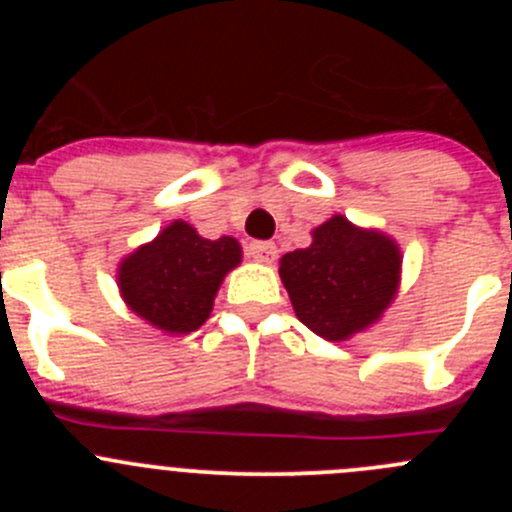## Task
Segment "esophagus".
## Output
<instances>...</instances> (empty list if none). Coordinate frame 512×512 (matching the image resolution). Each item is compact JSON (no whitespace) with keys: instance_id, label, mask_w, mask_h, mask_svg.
<instances>
[{"instance_id":"1","label":"esophagus","mask_w":512,"mask_h":512,"mask_svg":"<svg viewBox=\"0 0 512 512\" xmlns=\"http://www.w3.org/2000/svg\"><path fill=\"white\" fill-rule=\"evenodd\" d=\"M250 257H255L257 262H272L277 257V247L275 242H267V240H252L250 247H247Z\"/></svg>"}]
</instances>
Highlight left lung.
<instances>
[{
    "label": "left lung",
    "instance_id": "obj_1",
    "mask_svg": "<svg viewBox=\"0 0 512 512\" xmlns=\"http://www.w3.org/2000/svg\"><path fill=\"white\" fill-rule=\"evenodd\" d=\"M312 245L280 260L294 314L332 342L352 337L381 317L399 285L401 255L394 240L334 215L314 230Z\"/></svg>",
    "mask_w": 512,
    "mask_h": 512
}]
</instances>
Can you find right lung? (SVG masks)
I'll list each match as a JSON object with an SVG mask.
<instances>
[{
  "instance_id": "right-lung-1",
  "label": "right lung",
  "mask_w": 512,
  "mask_h": 512,
  "mask_svg": "<svg viewBox=\"0 0 512 512\" xmlns=\"http://www.w3.org/2000/svg\"><path fill=\"white\" fill-rule=\"evenodd\" d=\"M235 265L237 240H205L178 220L123 260L118 285L138 317L163 332L188 334L210 317L220 282Z\"/></svg>"
}]
</instances>
